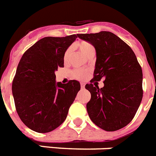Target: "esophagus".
<instances>
[{
    "mask_svg": "<svg viewBox=\"0 0 156 156\" xmlns=\"http://www.w3.org/2000/svg\"><path fill=\"white\" fill-rule=\"evenodd\" d=\"M81 88H82V89H84V88H85V83H83V82H81Z\"/></svg>",
    "mask_w": 156,
    "mask_h": 156,
    "instance_id": "34e87169",
    "label": "esophagus"
}]
</instances>
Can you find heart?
<instances>
[{"instance_id":"obj_1","label":"heart","mask_w":156,"mask_h":156,"mask_svg":"<svg viewBox=\"0 0 156 156\" xmlns=\"http://www.w3.org/2000/svg\"><path fill=\"white\" fill-rule=\"evenodd\" d=\"M77 47L79 49L82 54H84L85 56H87V58L90 55V54L95 53V48L94 46L91 43L88 42V41H82L78 42L77 44ZM69 57H70V49H68L66 50L65 54H64V56H63V60L65 62H67L69 59ZM87 74H88V72L86 69H75L73 71V76L74 78L76 79H78V80H83L85 78H87Z\"/></svg>"}]
</instances>
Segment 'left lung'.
<instances>
[{
    "label": "left lung",
    "mask_w": 156,
    "mask_h": 156,
    "mask_svg": "<svg viewBox=\"0 0 156 156\" xmlns=\"http://www.w3.org/2000/svg\"><path fill=\"white\" fill-rule=\"evenodd\" d=\"M78 37L91 43L97 55L94 78L85 87L91 94L87 104L88 115L100 128L118 131L131 122L141 103V66L131 48L113 33L102 31ZM102 78L105 87L99 88L95 82Z\"/></svg>",
    "instance_id": "left-lung-1"
}]
</instances>
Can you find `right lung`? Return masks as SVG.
Here are the masks:
<instances>
[{
    "label": "right lung",
    "instance_id": "1",
    "mask_svg": "<svg viewBox=\"0 0 156 156\" xmlns=\"http://www.w3.org/2000/svg\"><path fill=\"white\" fill-rule=\"evenodd\" d=\"M78 35L45 37L26 50L12 84L15 107L25 126L38 133L54 131L66 119L80 90L78 81H55V71L64 67L66 50Z\"/></svg>",
    "mask_w": 156,
    "mask_h": 156
}]
</instances>
